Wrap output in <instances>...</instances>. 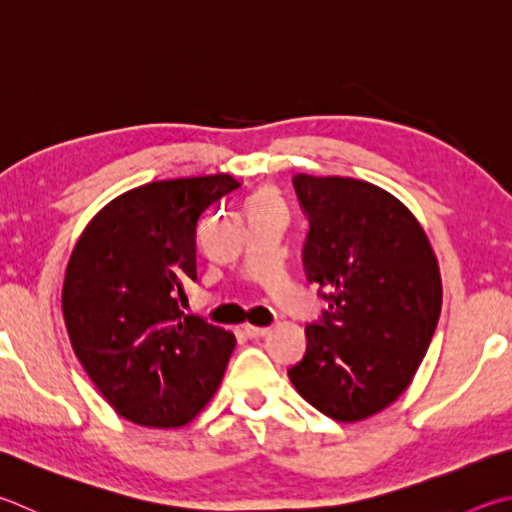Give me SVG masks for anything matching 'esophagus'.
I'll use <instances>...</instances> for the list:
<instances>
[{"instance_id": "obj_1", "label": "esophagus", "mask_w": 512, "mask_h": 512, "mask_svg": "<svg viewBox=\"0 0 512 512\" xmlns=\"http://www.w3.org/2000/svg\"><path fill=\"white\" fill-rule=\"evenodd\" d=\"M244 333L250 340H257V338H264L268 333V327H255V324H244Z\"/></svg>"}]
</instances>
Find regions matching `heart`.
Segmentation results:
<instances>
[{
  "label": "heart",
  "mask_w": 512,
  "mask_h": 512,
  "mask_svg": "<svg viewBox=\"0 0 512 512\" xmlns=\"http://www.w3.org/2000/svg\"><path fill=\"white\" fill-rule=\"evenodd\" d=\"M266 201H273L271 197H259L255 203H266Z\"/></svg>",
  "instance_id": "obj_1"
}]
</instances>
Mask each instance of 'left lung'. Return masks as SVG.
<instances>
[{"mask_svg":"<svg viewBox=\"0 0 512 512\" xmlns=\"http://www.w3.org/2000/svg\"><path fill=\"white\" fill-rule=\"evenodd\" d=\"M309 235L304 275L329 304L306 324L288 378L315 410L362 421L412 383L441 315V275L423 228L378 185L295 174Z\"/></svg>","mask_w":512,"mask_h":512,"instance_id":"left-lung-1","label":"left lung"}]
</instances>
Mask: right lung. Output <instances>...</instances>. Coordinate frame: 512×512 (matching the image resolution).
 <instances>
[{
    "mask_svg": "<svg viewBox=\"0 0 512 512\" xmlns=\"http://www.w3.org/2000/svg\"><path fill=\"white\" fill-rule=\"evenodd\" d=\"M239 188L230 174L141 185L107 203L73 248L62 313L82 367L127 421L181 427L217 392L235 336L185 315L197 224Z\"/></svg>",
    "mask_w": 512,
    "mask_h": 512,
    "instance_id": "1",
    "label": "right lung"
}]
</instances>
